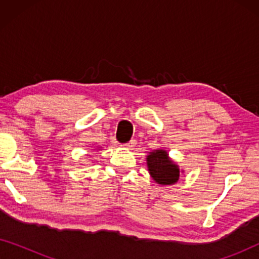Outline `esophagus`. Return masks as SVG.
<instances>
[{"instance_id": "34e87169", "label": "esophagus", "mask_w": 259, "mask_h": 259, "mask_svg": "<svg viewBox=\"0 0 259 259\" xmlns=\"http://www.w3.org/2000/svg\"><path fill=\"white\" fill-rule=\"evenodd\" d=\"M136 145H137V141L136 140H131L130 143L125 144V145H123V146H125L126 148H128V150H133V148L136 147Z\"/></svg>"}]
</instances>
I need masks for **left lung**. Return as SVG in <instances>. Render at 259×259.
I'll list each match as a JSON object with an SVG mask.
<instances>
[{"instance_id": "obj_1", "label": "left lung", "mask_w": 259, "mask_h": 259, "mask_svg": "<svg viewBox=\"0 0 259 259\" xmlns=\"http://www.w3.org/2000/svg\"><path fill=\"white\" fill-rule=\"evenodd\" d=\"M147 169L152 179L159 185H173L179 180L180 169L175 160L169 158L167 151L158 148L148 153L146 157Z\"/></svg>"}]
</instances>
